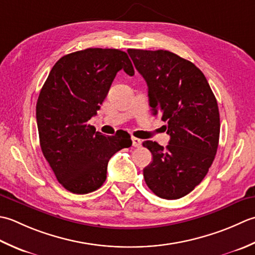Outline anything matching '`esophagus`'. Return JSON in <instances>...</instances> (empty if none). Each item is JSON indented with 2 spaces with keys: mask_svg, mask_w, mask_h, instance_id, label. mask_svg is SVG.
<instances>
[{
  "mask_svg": "<svg viewBox=\"0 0 255 255\" xmlns=\"http://www.w3.org/2000/svg\"><path fill=\"white\" fill-rule=\"evenodd\" d=\"M132 144L134 147H141L142 146V141L139 138L132 137Z\"/></svg>",
  "mask_w": 255,
  "mask_h": 255,
  "instance_id": "1",
  "label": "esophagus"
}]
</instances>
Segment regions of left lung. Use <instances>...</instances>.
<instances>
[{
    "mask_svg": "<svg viewBox=\"0 0 255 255\" xmlns=\"http://www.w3.org/2000/svg\"><path fill=\"white\" fill-rule=\"evenodd\" d=\"M148 87L153 116L166 122L164 147L145 141L153 160L143 169L145 183L164 199H179L205 178L217 154L220 117L216 97L201 70L168 50L128 49Z\"/></svg>",
    "mask_w": 255,
    "mask_h": 255,
    "instance_id": "8db88e82",
    "label": "left lung"
}]
</instances>
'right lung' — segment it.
Returning a JSON list of instances; mask_svg holds the SVG:
<instances>
[{
  "label": "right lung",
  "instance_id": "right-lung-1",
  "mask_svg": "<svg viewBox=\"0 0 255 255\" xmlns=\"http://www.w3.org/2000/svg\"><path fill=\"white\" fill-rule=\"evenodd\" d=\"M121 69L134 75L126 51H75L56 62L41 88L36 105L40 148L57 180L70 193L81 195L100 188L109 159L132 145L126 131L107 136L88 123Z\"/></svg>",
  "mask_w": 255,
  "mask_h": 255
}]
</instances>
